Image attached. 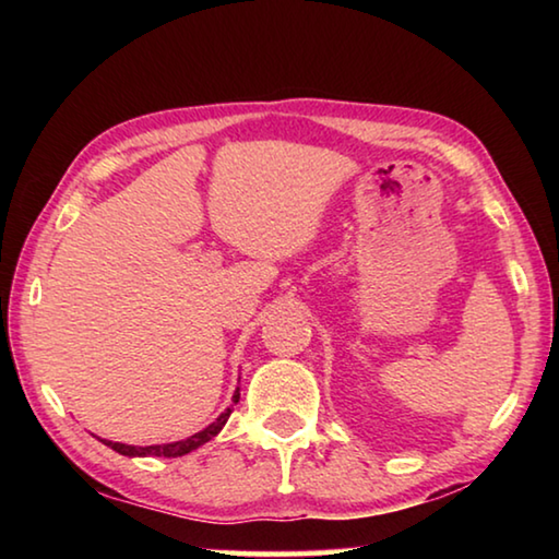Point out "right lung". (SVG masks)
I'll return each mask as SVG.
<instances>
[{
	"label": "right lung",
	"mask_w": 559,
	"mask_h": 559,
	"mask_svg": "<svg viewBox=\"0 0 559 559\" xmlns=\"http://www.w3.org/2000/svg\"><path fill=\"white\" fill-rule=\"evenodd\" d=\"M231 402H234V404L239 402V390L234 392ZM229 416H231V406H229V409H226L224 414H219V419L212 421L210 427L202 429V431H197L194 437H189V439H185V441L155 443V447H128V443H118V441H106V439H100V441L106 443V447H110L112 451L122 453V456H165V459H177V456H185V453H189V451L200 449L202 443L214 439L216 433H219V431L224 429V424H226V419H229Z\"/></svg>",
	"instance_id": "obj_1"
}]
</instances>
